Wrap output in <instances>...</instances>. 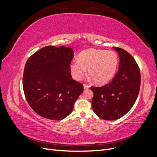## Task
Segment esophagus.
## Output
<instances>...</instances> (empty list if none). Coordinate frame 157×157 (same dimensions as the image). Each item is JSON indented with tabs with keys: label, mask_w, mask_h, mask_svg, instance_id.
<instances>
[{
	"label": "esophagus",
	"mask_w": 157,
	"mask_h": 157,
	"mask_svg": "<svg viewBox=\"0 0 157 157\" xmlns=\"http://www.w3.org/2000/svg\"><path fill=\"white\" fill-rule=\"evenodd\" d=\"M83 86H84V89H88V88H90L89 85H87V84H84Z\"/></svg>",
	"instance_id": "1"
}]
</instances>
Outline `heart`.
Here are the masks:
<instances>
[{
    "label": "heart",
    "instance_id": "heart-1",
    "mask_svg": "<svg viewBox=\"0 0 157 157\" xmlns=\"http://www.w3.org/2000/svg\"><path fill=\"white\" fill-rule=\"evenodd\" d=\"M118 64V56L115 52L90 48L80 52L77 61H74L70 68L76 80L81 78L88 69L95 83L104 84L114 77Z\"/></svg>",
    "mask_w": 157,
    "mask_h": 157
}]
</instances>
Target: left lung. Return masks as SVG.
Listing matches in <instances>:
<instances>
[{
	"label": "left lung",
	"mask_w": 157,
	"mask_h": 157,
	"mask_svg": "<svg viewBox=\"0 0 157 157\" xmlns=\"http://www.w3.org/2000/svg\"><path fill=\"white\" fill-rule=\"evenodd\" d=\"M119 55L118 72L110 82L101 87L92 86V106L94 113L104 120L121 118L135 103L140 92L141 74L138 65L126 50L115 47Z\"/></svg>",
	"instance_id": "1"
}]
</instances>
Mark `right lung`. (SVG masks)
<instances>
[{"label":"right lung","instance_id":"add662e5","mask_svg":"<svg viewBox=\"0 0 157 157\" xmlns=\"http://www.w3.org/2000/svg\"><path fill=\"white\" fill-rule=\"evenodd\" d=\"M73 51L69 47L48 46L27 59L23 76L27 101L38 115L61 121L73 111L83 84L71 75Z\"/></svg>","mask_w":157,"mask_h":157}]
</instances>
